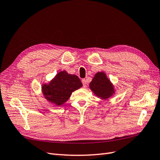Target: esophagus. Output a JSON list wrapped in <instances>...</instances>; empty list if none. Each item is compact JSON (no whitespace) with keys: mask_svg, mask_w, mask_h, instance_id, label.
Wrapping results in <instances>:
<instances>
[{"mask_svg":"<svg viewBox=\"0 0 160 160\" xmlns=\"http://www.w3.org/2000/svg\"><path fill=\"white\" fill-rule=\"evenodd\" d=\"M82 84H83V86L86 87V85H87V82H86V79H82Z\"/></svg>","mask_w":160,"mask_h":160,"instance_id":"34e87169","label":"esophagus"}]
</instances>
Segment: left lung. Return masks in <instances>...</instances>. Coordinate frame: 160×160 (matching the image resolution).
I'll use <instances>...</instances> for the list:
<instances>
[{
    "instance_id": "1",
    "label": "left lung",
    "mask_w": 160,
    "mask_h": 160,
    "mask_svg": "<svg viewBox=\"0 0 160 160\" xmlns=\"http://www.w3.org/2000/svg\"><path fill=\"white\" fill-rule=\"evenodd\" d=\"M90 88L96 96L102 99H107L115 93L113 85L103 72L95 74L90 83Z\"/></svg>"
}]
</instances>
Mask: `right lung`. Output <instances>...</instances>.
Here are the masks:
<instances>
[{
	"label": "right lung",
	"mask_w": 160,
	"mask_h": 160,
	"mask_svg": "<svg viewBox=\"0 0 160 160\" xmlns=\"http://www.w3.org/2000/svg\"><path fill=\"white\" fill-rule=\"evenodd\" d=\"M82 86L78 76L63 70L58 72L49 84L42 85V92L47 101L61 106L67 102L71 94Z\"/></svg>",
	"instance_id": "1"
}]
</instances>
